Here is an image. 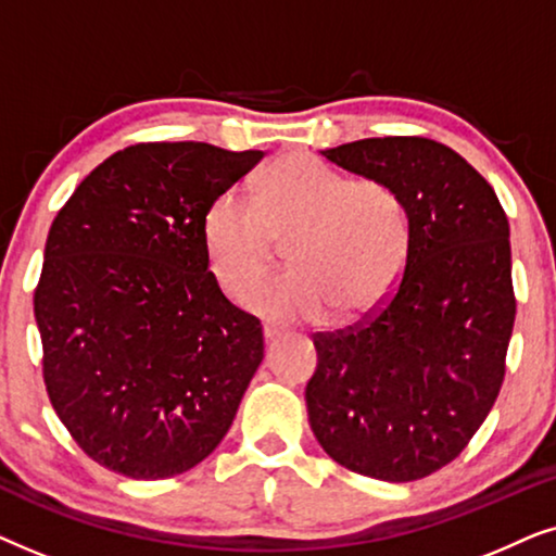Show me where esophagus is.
I'll return each instance as SVG.
<instances>
[{"label": "esophagus", "instance_id": "obj_1", "mask_svg": "<svg viewBox=\"0 0 556 556\" xmlns=\"http://www.w3.org/2000/svg\"><path fill=\"white\" fill-rule=\"evenodd\" d=\"M280 333H283V329H278V326H273V324H265L263 326V339H265V344H268V341H276Z\"/></svg>", "mask_w": 556, "mask_h": 556}]
</instances>
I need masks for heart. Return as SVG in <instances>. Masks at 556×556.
<instances>
[{"label":"heart","mask_w":556,"mask_h":556,"mask_svg":"<svg viewBox=\"0 0 556 556\" xmlns=\"http://www.w3.org/2000/svg\"><path fill=\"white\" fill-rule=\"evenodd\" d=\"M210 270L227 295H242L288 242L293 270L248 293L255 314L295 321L369 314L390 299L409 250V215L382 179H349L308 154H286L257 181L255 204L235 192L202 217Z\"/></svg>","instance_id":"1"}]
</instances>
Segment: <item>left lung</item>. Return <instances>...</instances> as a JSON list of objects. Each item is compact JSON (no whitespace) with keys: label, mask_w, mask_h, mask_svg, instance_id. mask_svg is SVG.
<instances>
[{"label":"left lung","mask_w":556,"mask_h":556,"mask_svg":"<svg viewBox=\"0 0 556 556\" xmlns=\"http://www.w3.org/2000/svg\"><path fill=\"white\" fill-rule=\"evenodd\" d=\"M321 156L397 189L409 250L377 316L314 337L311 430L354 473L417 481L458 458L504 382L516 316L506 212L466 159L420 136L362 139Z\"/></svg>","instance_id":"1"}]
</instances>
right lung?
Returning a JSON list of instances; mask_svg holds the SVG:
<instances>
[{
	"label": "right lung",
	"instance_id": "1",
	"mask_svg": "<svg viewBox=\"0 0 556 556\" xmlns=\"http://www.w3.org/2000/svg\"><path fill=\"white\" fill-rule=\"evenodd\" d=\"M263 151L136 143L58 212L35 318L67 432L103 468L159 481L219 445L263 362V326L207 270L202 217Z\"/></svg>",
	"mask_w": 556,
	"mask_h": 556
}]
</instances>
